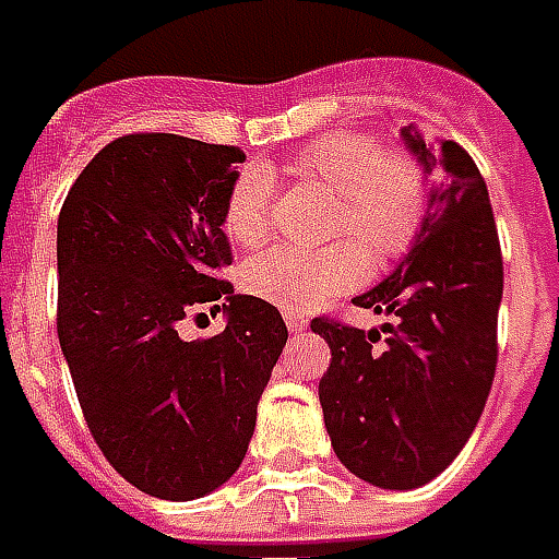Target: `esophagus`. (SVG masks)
<instances>
[{
    "label": "esophagus",
    "mask_w": 559,
    "mask_h": 559,
    "mask_svg": "<svg viewBox=\"0 0 559 559\" xmlns=\"http://www.w3.org/2000/svg\"><path fill=\"white\" fill-rule=\"evenodd\" d=\"M285 326L292 330V333H304L306 326H309V321H306L304 314H297V312H285Z\"/></svg>",
    "instance_id": "esophagus-1"
}]
</instances>
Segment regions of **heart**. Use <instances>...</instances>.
Segmentation results:
<instances>
[{
	"label": "heart",
	"instance_id": "1",
	"mask_svg": "<svg viewBox=\"0 0 559 559\" xmlns=\"http://www.w3.org/2000/svg\"><path fill=\"white\" fill-rule=\"evenodd\" d=\"M297 170L335 197L330 235L344 238L321 250H264L241 267V285L264 304L306 312L362 283L365 252L389 262L413 247L427 209V182L415 158L383 153L380 141L362 132H333L314 141L297 158ZM271 209L274 174L264 165L245 167L229 185L221 212L229 241L262 245L271 233Z\"/></svg>",
	"mask_w": 559,
	"mask_h": 559
}]
</instances>
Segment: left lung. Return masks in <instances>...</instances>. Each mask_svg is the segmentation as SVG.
I'll use <instances>...</instances> for the list:
<instances>
[{
  "mask_svg": "<svg viewBox=\"0 0 559 559\" xmlns=\"http://www.w3.org/2000/svg\"><path fill=\"white\" fill-rule=\"evenodd\" d=\"M427 176L413 250L356 306L397 324L356 330L314 318L330 344L318 383L335 456L380 489H418L442 474L480 421L498 365L503 262L489 191L456 141L401 129Z\"/></svg>",
  "mask_w": 559,
  "mask_h": 559,
  "instance_id": "1",
  "label": "left lung"
}]
</instances>
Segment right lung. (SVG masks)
<instances>
[{"label":"right lung","instance_id":"add662e5","mask_svg":"<svg viewBox=\"0 0 559 559\" xmlns=\"http://www.w3.org/2000/svg\"><path fill=\"white\" fill-rule=\"evenodd\" d=\"M238 146L138 132L103 146L58 215V342L87 430L141 492L194 501L224 486L253 439L285 321L226 283L221 224ZM209 302L227 330L185 343ZM203 314V312H200Z\"/></svg>","mask_w":559,"mask_h":559}]
</instances>
